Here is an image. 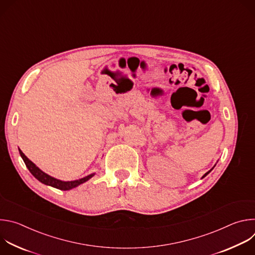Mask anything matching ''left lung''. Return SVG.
I'll list each match as a JSON object with an SVG mask.
<instances>
[{
  "label": "left lung",
  "instance_id": "left-lung-1",
  "mask_svg": "<svg viewBox=\"0 0 255 255\" xmlns=\"http://www.w3.org/2000/svg\"><path fill=\"white\" fill-rule=\"evenodd\" d=\"M215 166H216V164H215V165H214V166H213V167H212V168H211V169H210V170H209V171H207V172H206V173H205V174H204V175H203V176H202V178H204V177H205V176H206V175H207V174H209V173H210V172H211V171H212V169H213V168H214V167H215Z\"/></svg>",
  "mask_w": 255,
  "mask_h": 255
}]
</instances>
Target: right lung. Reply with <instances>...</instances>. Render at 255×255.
I'll return each instance as SVG.
<instances>
[{"label": "right lung", "mask_w": 255, "mask_h": 255, "mask_svg": "<svg viewBox=\"0 0 255 255\" xmlns=\"http://www.w3.org/2000/svg\"><path fill=\"white\" fill-rule=\"evenodd\" d=\"M19 153L22 157V159L24 160L27 168L29 169V171L32 173V175L37 178L40 183L46 185V186H50L52 188H55V189H58V190H61V191H69L71 189L74 188H77L78 186L86 183V181H88L90 178H92L96 173L93 172L85 177H82V178H79V179H76V180H69V181H64V180H60L58 178H55L47 173H45L44 171H42L37 165H36L35 163H33L19 148Z\"/></svg>", "instance_id": "add662e5"}]
</instances>
